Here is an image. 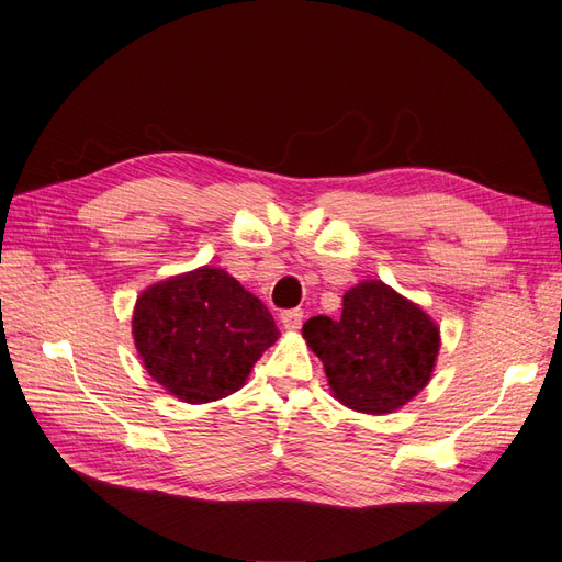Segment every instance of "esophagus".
Returning <instances> with one entry per match:
<instances>
[{
	"mask_svg": "<svg viewBox=\"0 0 562 562\" xmlns=\"http://www.w3.org/2000/svg\"><path fill=\"white\" fill-rule=\"evenodd\" d=\"M302 321H304V314L300 310H288V312L281 314V323H283V328L288 333L300 330L302 328Z\"/></svg>",
	"mask_w": 562,
	"mask_h": 562,
	"instance_id": "34e87169",
	"label": "esophagus"
}]
</instances>
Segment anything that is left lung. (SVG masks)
<instances>
[{"label": "left lung", "instance_id": "8db88e82", "mask_svg": "<svg viewBox=\"0 0 562 562\" xmlns=\"http://www.w3.org/2000/svg\"><path fill=\"white\" fill-rule=\"evenodd\" d=\"M333 396L366 415H386L429 384L440 349L438 323L384 281L356 283L342 316H312L302 326Z\"/></svg>", "mask_w": 562, "mask_h": 562}]
</instances>
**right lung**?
I'll list each match as a JSON object with an SVG mask.
<instances>
[{
  "mask_svg": "<svg viewBox=\"0 0 562 562\" xmlns=\"http://www.w3.org/2000/svg\"><path fill=\"white\" fill-rule=\"evenodd\" d=\"M131 323L151 380L184 403L239 391L281 335L258 297L209 265L147 285Z\"/></svg>",
  "mask_w": 562,
  "mask_h": 562,
  "instance_id": "obj_1",
  "label": "right lung"
}]
</instances>
